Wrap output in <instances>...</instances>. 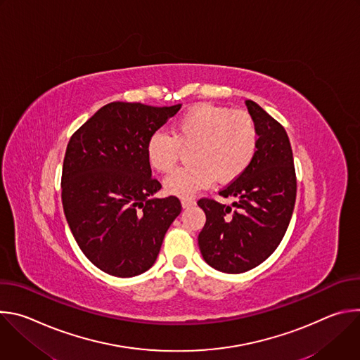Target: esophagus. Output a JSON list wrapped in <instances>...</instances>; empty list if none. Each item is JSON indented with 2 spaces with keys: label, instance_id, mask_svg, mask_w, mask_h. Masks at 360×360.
I'll return each mask as SVG.
<instances>
[{
  "label": "esophagus",
  "instance_id": "1",
  "mask_svg": "<svg viewBox=\"0 0 360 360\" xmlns=\"http://www.w3.org/2000/svg\"><path fill=\"white\" fill-rule=\"evenodd\" d=\"M181 203H182V208H189V207H193L195 200L193 199H182Z\"/></svg>",
  "mask_w": 360,
  "mask_h": 360
}]
</instances>
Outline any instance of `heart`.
<instances>
[{
	"label": "heart",
	"mask_w": 360,
	"mask_h": 360,
	"mask_svg": "<svg viewBox=\"0 0 360 360\" xmlns=\"http://www.w3.org/2000/svg\"><path fill=\"white\" fill-rule=\"evenodd\" d=\"M174 136L164 129L153 132L146 142V160L158 172H171L181 148L193 146L189 161L165 179V189L179 198H191L208 188L215 178L228 184L240 176L258 150V128L252 117L224 107L198 105L176 120Z\"/></svg>",
	"instance_id": "obj_1"
}]
</instances>
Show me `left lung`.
Wrapping results in <instances>:
<instances>
[{
	"label": "left lung",
	"instance_id": "8db88e82",
	"mask_svg": "<svg viewBox=\"0 0 360 360\" xmlns=\"http://www.w3.org/2000/svg\"><path fill=\"white\" fill-rule=\"evenodd\" d=\"M248 111L258 128V150L248 167L219 193L231 205L199 199L207 222L198 236L202 258L225 274H242L261 265L275 252L289 226L296 175L285 128L256 102Z\"/></svg>",
	"mask_w": 360,
	"mask_h": 360
}]
</instances>
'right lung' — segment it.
<instances>
[{
	"mask_svg": "<svg viewBox=\"0 0 360 360\" xmlns=\"http://www.w3.org/2000/svg\"><path fill=\"white\" fill-rule=\"evenodd\" d=\"M115 101L70 139L63 167V207L86 258L102 272L132 278L155 264L164 236L181 214L176 196L152 198L146 142L179 110Z\"/></svg>",
	"mask_w": 360,
	"mask_h": 360,
	"instance_id": "obj_1",
	"label": "right lung"
}]
</instances>
